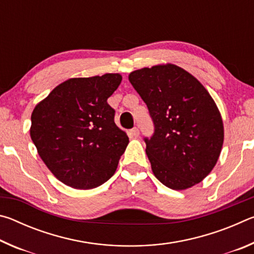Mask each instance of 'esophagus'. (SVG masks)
I'll return each instance as SVG.
<instances>
[{"mask_svg": "<svg viewBox=\"0 0 254 254\" xmlns=\"http://www.w3.org/2000/svg\"><path fill=\"white\" fill-rule=\"evenodd\" d=\"M128 133H130V136L131 137H137V136H139V134H140L139 128H137V127H133L132 130H130V132H128Z\"/></svg>", "mask_w": 254, "mask_h": 254, "instance_id": "34e87169", "label": "esophagus"}]
</instances>
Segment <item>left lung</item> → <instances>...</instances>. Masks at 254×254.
Instances as JSON below:
<instances>
[{"mask_svg": "<svg viewBox=\"0 0 254 254\" xmlns=\"http://www.w3.org/2000/svg\"><path fill=\"white\" fill-rule=\"evenodd\" d=\"M128 80L154 124L152 137L144 141L156 178L175 190L203 182L224 141L221 113L207 89L174 64L141 68L130 72Z\"/></svg>", "mask_w": 254, "mask_h": 254, "instance_id": "8db88e82", "label": "left lung"}]
</instances>
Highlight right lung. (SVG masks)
I'll use <instances>...</instances> for the list:
<instances>
[{"mask_svg": "<svg viewBox=\"0 0 254 254\" xmlns=\"http://www.w3.org/2000/svg\"><path fill=\"white\" fill-rule=\"evenodd\" d=\"M121 80L120 74L69 78L33 109L30 136L47 168L67 186L96 188L117 170L128 137L107 98Z\"/></svg>", "mask_w": 254, "mask_h": 254, "instance_id": "add662e5", "label": "right lung"}]
</instances>
